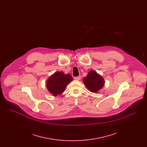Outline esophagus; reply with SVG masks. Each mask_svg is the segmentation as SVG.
I'll list each match as a JSON object with an SVG mask.
<instances>
[{
  "mask_svg": "<svg viewBox=\"0 0 147 147\" xmlns=\"http://www.w3.org/2000/svg\"><path fill=\"white\" fill-rule=\"evenodd\" d=\"M80 78H81L80 76H79V77H74V79L75 80H80Z\"/></svg>",
  "mask_w": 147,
  "mask_h": 147,
  "instance_id": "obj_1",
  "label": "esophagus"
}]
</instances>
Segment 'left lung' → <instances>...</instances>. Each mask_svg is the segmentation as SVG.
Returning <instances> with one entry per match:
<instances>
[{"instance_id":"left-lung-1","label":"left lung","mask_w":147,"mask_h":147,"mask_svg":"<svg viewBox=\"0 0 147 147\" xmlns=\"http://www.w3.org/2000/svg\"><path fill=\"white\" fill-rule=\"evenodd\" d=\"M83 83L89 90L95 93H97L105 85L103 77L94 70H90L86 77H84Z\"/></svg>"}]
</instances>
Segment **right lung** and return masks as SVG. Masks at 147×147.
<instances>
[{
	"instance_id": "1",
	"label": "right lung",
	"mask_w": 147,
	"mask_h": 147,
	"mask_svg": "<svg viewBox=\"0 0 147 147\" xmlns=\"http://www.w3.org/2000/svg\"><path fill=\"white\" fill-rule=\"evenodd\" d=\"M73 79L69 74H64L62 71H57L51 75L46 82V87L49 92L57 96L65 90L68 84Z\"/></svg>"
}]
</instances>
